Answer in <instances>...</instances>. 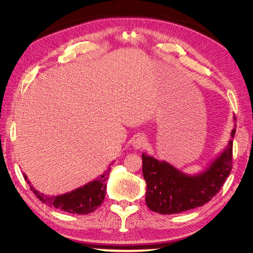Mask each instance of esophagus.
<instances>
[{"instance_id":"obj_1","label":"esophagus","mask_w":253,"mask_h":253,"mask_svg":"<svg viewBox=\"0 0 253 253\" xmlns=\"http://www.w3.org/2000/svg\"><path fill=\"white\" fill-rule=\"evenodd\" d=\"M147 144H148V140H147V138H145V136L142 134H137L132 141L133 148L136 150L141 149L143 147H147Z\"/></svg>"}]
</instances>
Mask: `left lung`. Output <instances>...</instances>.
Returning <instances> with one entry per match:
<instances>
[{
	"mask_svg": "<svg viewBox=\"0 0 253 253\" xmlns=\"http://www.w3.org/2000/svg\"><path fill=\"white\" fill-rule=\"evenodd\" d=\"M236 118L233 117L235 122ZM235 134V126L231 138ZM232 144L227 147L207 166L206 169L190 175L165 160L142 153V173L147 182L145 204L160 214H177L202 207L211 201L224 185L232 169Z\"/></svg>",
	"mask_w": 253,
	"mask_h": 253,
	"instance_id": "left-lung-1",
	"label": "left lung"
}]
</instances>
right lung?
I'll return each mask as SVG.
<instances>
[{
	"label": "right lung",
	"mask_w": 253,
	"mask_h": 253,
	"mask_svg": "<svg viewBox=\"0 0 253 253\" xmlns=\"http://www.w3.org/2000/svg\"><path fill=\"white\" fill-rule=\"evenodd\" d=\"M110 171L111 167L108 168L100 176H98L96 179L85 183L82 187L72 190L71 192L60 195H48L40 192L34 188L25 173H23V176H24L30 189L34 191L36 196L42 203L46 204L51 208L59 209L67 213L85 215V214L95 211L103 203L106 190L105 181L108 180Z\"/></svg>",
	"instance_id": "add662e5"
}]
</instances>
